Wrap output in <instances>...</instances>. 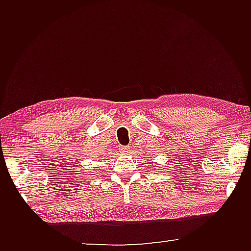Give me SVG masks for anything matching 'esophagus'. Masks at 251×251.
<instances>
[{
    "label": "esophagus",
    "mask_w": 251,
    "mask_h": 251,
    "mask_svg": "<svg viewBox=\"0 0 251 251\" xmlns=\"http://www.w3.org/2000/svg\"><path fill=\"white\" fill-rule=\"evenodd\" d=\"M130 151L129 147H120V152L123 154H127Z\"/></svg>",
    "instance_id": "obj_1"
}]
</instances>
